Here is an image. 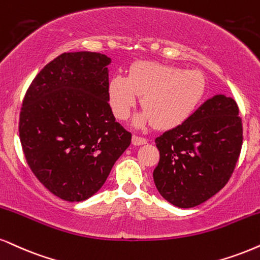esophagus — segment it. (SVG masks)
<instances>
[{"instance_id": "esophagus-1", "label": "esophagus", "mask_w": 260, "mask_h": 260, "mask_svg": "<svg viewBox=\"0 0 260 260\" xmlns=\"http://www.w3.org/2000/svg\"><path fill=\"white\" fill-rule=\"evenodd\" d=\"M146 143H147V140L143 139V137H140L136 135L133 136V145L134 146H142V145H146Z\"/></svg>"}]
</instances>
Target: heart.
Returning a JSON list of instances; mask_svg holds the SVG:
<instances>
[{
    "label": "heart",
    "mask_w": 260,
    "mask_h": 260,
    "mask_svg": "<svg viewBox=\"0 0 260 260\" xmlns=\"http://www.w3.org/2000/svg\"><path fill=\"white\" fill-rule=\"evenodd\" d=\"M206 92V81L199 71L155 61H136L126 77L115 75L108 84V101L114 117H129L141 96L145 108L135 115L136 127L154 124L156 129L181 126L198 110Z\"/></svg>",
    "instance_id": "1"
}]
</instances>
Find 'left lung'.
I'll return each instance as SVG.
<instances>
[{
  "instance_id": "8db88e82",
  "label": "left lung",
  "mask_w": 260,
  "mask_h": 260,
  "mask_svg": "<svg viewBox=\"0 0 260 260\" xmlns=\"http://www.w3.org/2000/svg\"><path fill=\"white\" fill-rule=\"evenodd\" d=\"M155 145L160 160L153 178L160 195L177 207L198 206L218 193L235 169L242 147L238 105L214 95Z\"/></svg>"
}]
</instances>
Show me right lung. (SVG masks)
<instances>
[{"label": "right lung", "instance_id": "right-lung-1", "mask_svg": "<svg viewBox=\"0 0 260 260\" xmlns=\"http://www.w3.org/2000/svg\"><path fill=\"white\" fill-rule=\"evenodd\" d=\"M101 53H63L28 86L19 119L25 158L38 181L62 200L92 197L131 143L108 105Z\"/></svg>", "mask_w": 260, "mask_h": 260}]
</instances>
